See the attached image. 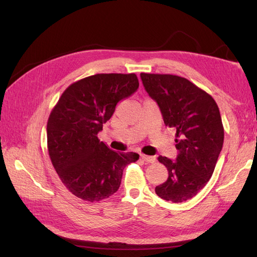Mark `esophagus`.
Segmentation results:
<instances>
[{"mask_svg": "<svg viewBox=\"0 0 257 257\" xmlns=\"http://www.w3.org/2000/svg\"><path fill=\"white\" fill-rule=\"evenodd\" d=\"M141 158L144 162L146 163H154L155 161H157V159H155V157H151V155H146V154H141Z\"/></svg>", "mask_w": 257, "mask_h": 257, "instance_id": "34e87169", "label": "esophagus"}]
</instances>
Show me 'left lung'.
<instances>
[{
	"label": "left lung",
	"instance_id": "obj_1",
	"mask_svg": "<svg viewBox=\"0 0 257 257\" xmlns=\"http://www.w3.org/2000/svg\"><path fill=\"white\" fill-rule=\"evenodd\" d=\"M148 94L158 103L165 125L176 130V160L158 158L168 170L155 193L168 201L194 197L211 178L224 142L219 107L207 92L183 77L141 74Z\"/></svg>",
	"mask_w": 257,
	"mask_h": 257
}]
</instances>
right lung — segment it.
<instances>
[{"label":"right lung","mask_w":257,"mask_h":257,"mask_svg":"<svg viewBox=\"0 0 257 257\" xmlns=\"http://www.w3.org/2000/svg\"><path fill=\"white\" fill-rule=\"evenodd\" d=\"M135 74H96L72 83L52 109L47 146L52 165L66 189L87 201L111 196L134 152L109 149L97 138L121 99L138 89Z\"/></svg>","instance_id":"right-lung-1"}]
</instances>
